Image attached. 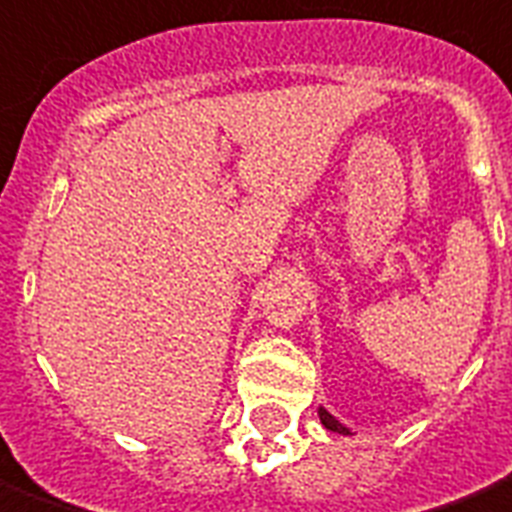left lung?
Returning <instances> with one entry per match:
<instances>
[{"label": "left lung", "instance_id": "left-lung-1", "mask_svg": "<svg viewBox=\"0 0 512 512\" xmlns=\"http://www.w3.org/2000/svg\"><path fill=\"white\" fill-rule=\"evenodd\" d=\"M319 420H322V426H325V429L339 431V434H350V429H347L344 423H339V420L330 415L328 409H322V406H319Z\"/></svg>", "mask_w": 512, "mask_h": 512}]
</instances>
